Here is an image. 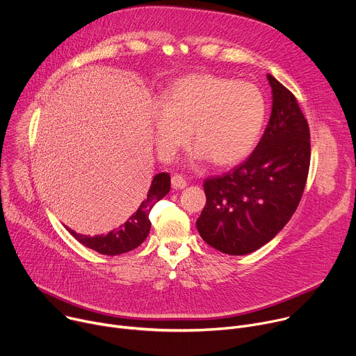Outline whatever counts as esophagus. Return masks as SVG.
Masks as SVG:
<instances>
[{
    "instance_id": "obj_1",
    "label": "esophagus",
    "mask_w": 356,
    "mask_h": 356,
    "mask_svg": "<svg viewBox=\"0 0 356 356\" xmlns=\"http://www.w3.org/2000/svg\"><path fill=\"white\" fill-rule=\"evenodd\" d=\"M172 184L176 188H184L187 186V181L181 175H173L172 176Z\"/></svg>"
}]
</instances>
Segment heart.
Masks as SVG:
<instances>
[{
	"label": "heart",
	"mask_w": 356,
	"mask_h": 356,
	"mask_svg": "<svg viewBox=\"0 0 356 356\" xmlns=\"http://www.w3.org/2000/svg\"><path fill=\"white\" fill-rule=\"evenodd\" d=\"M266 113V98L255 84L213 74L186 76L168 87L152 114L158 155L172 161L191 131L195 161L235 165L255 149Z\"/></svg>",
	"instance_id": "obj_1"
}]
</instances>
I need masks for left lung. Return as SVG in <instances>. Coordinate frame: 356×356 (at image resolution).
Masks as SVG:
<instances>
[{"label":"left lung","instance_id":"obj_1","mask_svg":"<svg viewBox=\"0 0 356 356\" xmlns=\"http://www.w3.org/2000/svg\"><path fill=\"white\" fill-rule=\"evenodd\" d=\"M269 124L252 155L221 176L207 177V202L197 229L210 246L246 255L276 236L301 200L310 169V129L290 90L268 74Z\"/></svg>","mask_w":356,"mask_h":356}]
</instances>
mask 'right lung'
I'll return each instance as SVG.
<instances>
[{"label":"right lung","mask_w":356,"mask_h":356,"mask_svg":"<svg viewBox=\"0 0 356 356\" xmlns=\"http://www.w3.org/2000/svg\"><path fill=\"white\" fill-rule=\"evenodd\" d=\"M170 190L169 173H158L152 180L150 188L140 202L139 209L118 228L106 235H81L67 228L69 232L84 246L101 253V255L115 257L138 248L149 235L150 221L149 213L159 200H162Z\"/></svg>","instance_id":"obj_1"}]
</instances>
